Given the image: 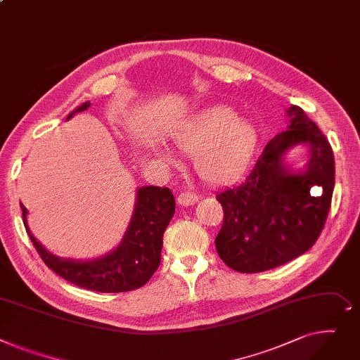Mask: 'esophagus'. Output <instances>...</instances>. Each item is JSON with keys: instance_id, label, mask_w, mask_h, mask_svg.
<instances>
[{"instance_id": "1", "label": "esophagus", "mask_w": 360, "mask_h": 360, "mask_svg": "<svg viewBox=\"0 0 360 360\" xmlns=\"http://www.w3.org/2000/svg\"><path fill=\"white\" fill-rule=\"evenodd\" d=\"M199 200V195L193 193V192H181L177 196V203L181 206H188V205H193Z\"/></svg>"}]
</instances>
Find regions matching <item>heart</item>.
Segmentation results:
<instances>
[{"instance_id": "obj_1", "label": "heart", "mask_w": 360, "mask_h": 360, "mask_svg": "<svg viewBox=\"0 0 360 360\" xmlns=\"http://www.w3.org/2000/svg\"><path fill=\"white\" fill-rule=\"evenodd\" d=\"M174 141L183 153L196 157V170L205 181L224 184L247 167L257 131L226 105H212L183 122Z\"/></svg>"}]
</instances>
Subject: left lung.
Segmentation results:
<instances>
[{"mask_svg":"<svg viewBox=\"0 0 360 360\" xmlns=\"http://www.w3.org/2000/svg\"><path fill=\"white\" fill-rule=\"evenodd\" d=\"M288 116V129L270 139L250 174L217 195L224 222L215 247L222 262L240 273H259L297 259L326 225L334 188L331 145L300 105H290ZM297 143L311 150L302 175L290 174L281 162Z\"/></svg>","mask_w":360,"mask_h":360,"instance_id":"left-lung-1","label":"left lung"}]
</instances>
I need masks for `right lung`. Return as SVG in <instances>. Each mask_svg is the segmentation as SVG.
Wrapping results in <instances>:
<instances>
[{"instance_id": "obj_1", "label": "right lung", "mask_w": 360, "mask_h": 360, "mask_svg": "<svg viewBox=\"0 0 360 360\" xmlns=\"http://www.w3.org/2000/svg\"><path fill=\"white\" fill-rule=\"evenodd\" d=\"M89 108V101L81 104L68 119L74 113ZM20 206L23 210V222L27 234L44 263L62 279L84 289L105 293L135 290L151 279L161 262L164 231L176 212V200L170 188L155 186L142 187L138 190L135 212L122 244L101 259L71 262L49 255L36 241L26 222L27 209L21 203Z\"/></svg>"}]
</instances>
